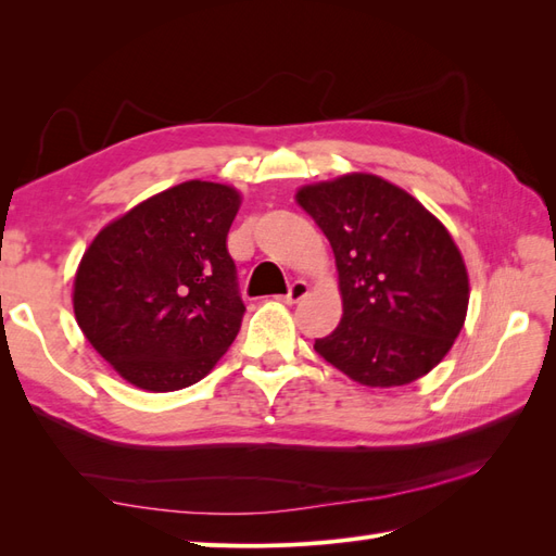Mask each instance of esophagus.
<instances>
[{"instance_id":"obj_1","label":"esophagus","mask_w":556,"mask_h":556,"mask_svg":"<svg viewBox=\"0 0 556 556\" xmlns=\"http://www.w3.org/2000/svg\"><path fill=\"white\" fill-rule=\"evenodd\" d=\"M308 294V282L306 280H294L290 288H288V294L282 296L285 304H296V301H301Z\"/></svg>"}]
</instances>
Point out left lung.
<instances>
[{
    "mask_svg": "<svg viewBox=\"0 0 556 556\" xmlns=\"http://www.w3.org/2000/svg\"><path fill=\"white\" fill-rule=\"evenodd\" d=\"M299 206L331 243L343 317L315 352L368 387L427 376L457 339L468 274L447 229L415 197L374 174L306 185Z\"/></svg>",
    "mask_w": 556,
    "mask_h": 556,
    "instance_id": "left-lung-1",
    "label": "left lung"
}]
</instances>
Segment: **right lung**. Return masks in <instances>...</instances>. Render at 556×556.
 Returning a JSON list of instances; mask_svg holds the SVG:
<instances>
[{"instance_id": "right-lung-1", "label": "right lung", "mask_w": 556, "mask_h": 556, "mask_svg": "<svg viewBox=\"0 0 556 556\" xmlns=\"http://www.w3.org/2000/svg\"><path fill=\"white\" fill-rule=\"evenodd\" d=\"M241 194L188 180L97 233L74 280L80 331L117 374L146 392L204 378L245 313L227 233Z\"/></svg>"}]
</instances>
